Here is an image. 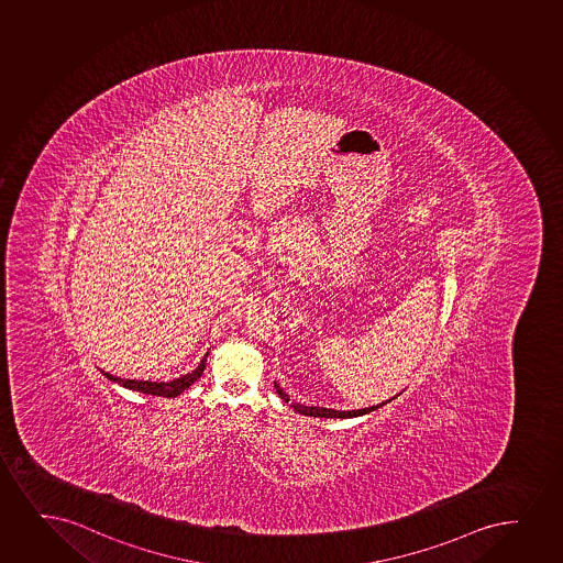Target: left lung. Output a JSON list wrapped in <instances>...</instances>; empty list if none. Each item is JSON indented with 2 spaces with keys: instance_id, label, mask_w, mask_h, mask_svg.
<instances>
[{
  "instance_id": "1",
  "label": "left lung",
  "mask_w": 563,
  "mask_h": 563,
  "mask_svg": "<svg viewBox=\"0 0 563 563\" xmlns=\"http://www.w3.org/2000/svg\"><path fill=\"white\" fill-rule=\"evenodd\" d=\"M274 386H276L279 398L284 399L285 404H289V396L282 390V386H279L276 380H274ZM394 398H396V396H394ZM388 401H390V399H386V401L378 404V406L365 407V409H352V411H336V409H328V407L305 406V404H299V401H292L291 407L297 413L307 415V417H321V419H354V417H362V415L375 411L378 407L386 406Z\"/></svg>"
}]
</instances>
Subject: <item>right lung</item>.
<instances>
[{
  "mask_svg": "<svg viewBox=\"0 0 563 563\" xmlns=\"http://www.w3.org/2000/svg\"><path fill=\"white\" fill-rule=\"evenodd\" d=\"M207 356H209V352H207L206 356L201 357V362L198 363V367H196V369L190 371V373H186L183 377L173 378L169 383H152V380H135V378L114 377V375H110L107 371H102V375H104L108 380H112V383L125 386L129 390L143 391V394H150V396H162V398H177V396H180L186 388H190V386H192L194 383L203 375Z\"/></svg>",
  "mask_w": 563,
  "mask_h": 563,
  "instance_id": "obj_1",
  "label": "right lung"
}]
</instances>
